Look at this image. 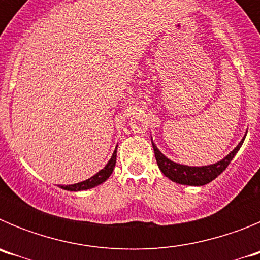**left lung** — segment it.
I'll use <instances>...</instances> for the list:
<instances>
[{
    "label": "left lung",
    "mask_w": 260,
    "mask_h": 260,
    "mask_svg": "<svg viewBox=\"0 0 260 260\" xmlns=\"http://www.w3.org/2000/svg\"><path fill=\"white\" fill-rule=\"evenodd\" d=\"M246 137V135H245ZM245 138L238 143V146L232 151L229 155L225 156L222 160L215 162L211 165H204V167H189V165L177 164V162L172 161L167 156L162 155L156 144L152 142L153 151H155V157L157 161L160 171L164 173L165 177H168L169 180L173 182L181 183V185H190V186H203L207 185L208 182L213 181L217 176L222 173L226 169L236 153L240 151L241 146H242Z\"/></svg>",
    "instance_id": "obj_1"
}]
</instances>
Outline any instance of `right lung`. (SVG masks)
<instances>
[{
    "instance_id": "obj_1",
    "label": "right lung",
    "mask_w": 260,
    "mask_h": 260,
    "mask_svg": "<svg viewBox=\"0 0 260 260\" xmlns=\"http://www.w3.org/2000/svg\"><path fill=\"white\" fill-rule=\"evenodd\" d=\"M116 157H117V148L114 150L113 155L110 157V160L108 161V164L103 168L102 171H99L95 176H92L88 180L83 181V182H78L74 183V185H66V186H59L61 189L68 190V191H82V190H88L92 189L95 186L100 185V183L105 182V181L109 178V176L113 172L114 167H116Z\"/></svg>"
}]
</instances>
